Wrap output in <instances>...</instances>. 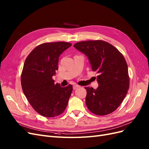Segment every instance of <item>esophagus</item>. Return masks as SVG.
Listing matches in <instances>:
<instances>
[{
	"mask_svg": "<svg viewBox=\"0 0 149 149\" xmlns=\"http://www.w3.org/2000/svg\"><path fill=\"white\" fill-rule=\"evenodd\" d=\"M80 86H78V85H73V89L74 90H75V89H78V88H79Z\"/></svg>",
	"mask_w": 149,
	"mask_h": 149,
	"instance_id": "obj_1",
	"label": "esophagus"
}]
</instances>
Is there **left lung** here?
Returning <instances> with one entry per match:
<instances>
[{
    "label": "left lung",
    "mask_w": 149,
    "mask_h": 149,
    "mask_svg": "<svg viewBox=\"0 0 149 149\" xmlns=\"http://www.w3.org/2000/svg\"><path fill=\"white\" fill-rule=\"evenodd\" d=\"M74 47L86 56L97 72L98 87H85L86 104L93 114H109L118 108L128 91V67L124 56L113 45L102 40L76 43Z\"/></svg>",
    "instance_id": "obj_1"
}]
</instances>
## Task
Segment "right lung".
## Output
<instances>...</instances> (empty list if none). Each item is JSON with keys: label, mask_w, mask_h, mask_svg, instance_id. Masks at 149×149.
<instances>
[{"label": "right lung", "mask_w": 149, "mask_h": 149, "mask_svg": "<svg viewBox=\"0 0 149 149\" xmlns=\"http://www.w3.org/2000/svg\"><path fill=\"white\" fill-rule=\"evenodd\" d=\"M71 45L63 42L42 43L31 52L24 63L22 90L33 109L47 118L64 112L73 91L71 84L61 87L52 79L58 70L61 54Z\"/></svg>", "instance_id": "right-lung-1"}]
</instances>
